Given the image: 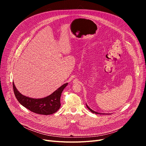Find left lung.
<instances>
[{
  "label": "left lung",
  "instance_id": "8db88e82",
  "mask_svg": "<svg viewBox=\"0 0 146 146\" xmlns=\"http://www.w3.org/2000/svg\"><path fill=\"white\" fill-rule=\"evenodd\" d=\"M86 107L88 108V110H90V111H91V112H92V113H95V114H107V113H99V112H97V111H94V110H92V109H91L89 107H88V105L86 104ZM111 114V113H110Z\"/></svg>",
  "mask_w": 146,
  "mask_h": 146
}]
</instances>
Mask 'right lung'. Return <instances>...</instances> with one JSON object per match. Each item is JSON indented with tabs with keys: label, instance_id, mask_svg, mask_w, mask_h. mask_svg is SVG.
I'll return each mask as SVG.
<instances>
[{
	"label": "right lung",
	"instance_id": "obj_1",
	"mask_svg": "<svg viewBox=\"0 0 146 146\" xmlns=\"http://www.w3.org/2000/svg\"><path fill=\"white\" fill-rule=\"evenodd\" d=\"M68 85V83H64L52 94L46 98L34 99L22 94L17 90L15 83L13 82L15 95L19 102L30 111L43 115L54 114L58 111L61 106L60 98L61 93Z\"/></svg>",
	"mask_w": 146,
	"mask_h": 146
}]
</instances>
